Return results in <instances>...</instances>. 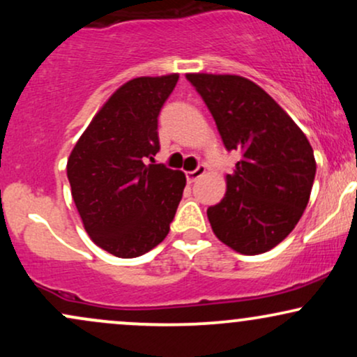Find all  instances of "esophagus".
<instances>
[{
    "label": "esophagus",
    "mask_w": 357,
    "mask_h": 357,
    "mask_svg": "<svg viewBox=\"0 0 357 357\" xmlns=\"http://www.w3.org/2000/svg\"><path fill=\"white\" fill-rule=\"evenodd\" d=\"M206 173V167H204L203 165L202 166H198L196 167L195 171H190V173H186V178H188V183H195L196 179L198 178H202V176Z\"/></svg>",
    "instance_id": "esophagus-1"
}]
</instances>
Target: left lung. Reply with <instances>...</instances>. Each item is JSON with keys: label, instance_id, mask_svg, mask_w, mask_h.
<instances>
[{"label": "left lung", "instance_id": "left-lung-1", "mask_svg": "<svg viewBox=\"0 0 357 357\" xmlns=\"http://www.w3.org/2000/svg\"><path fill=\"white\" fill-rule=\"evenodd\" d=\"M186 79L210 109L225 147L241 154L227 174L223 199L206 211L213 233L243 255L268 252L296 228L309 203L312 146L255 82L213 73Z\"/></svg>", "mask_w": 357, "mask_h": 357}]
</instances>
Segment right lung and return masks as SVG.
<instances>
[{
  "mask_svg": "<svg viewBox=\"0 0 357 357\" xmlns=\"http://www.w3.org/2000/svg\"><path fill=\"white\" fill-rule=\"evenodd\" d=\"M178 79V73L137 77L121 85L68 158L72 198L85 231L119 258L141 257L158 247L181 202L183 171L154 165L158 116Z\"/></svg>",
  "mask_w": 357,
  "mask_h": 357,
  "instance_id": "add662e5",
  "label": "right lung"
}]
</instances>
